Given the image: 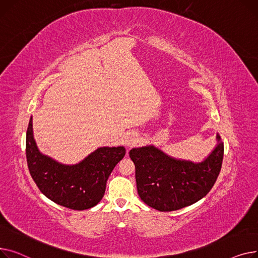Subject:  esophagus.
I'll return each instance as SVG.
<instances>
[{
    "label": "esophagus",
    "instance_id": "34e87169",
    "mask_svg": "<svg viewBox=\"0 0 258 258\" xmlns=\"http://www.w3.org/2000/svg\"><path fill=\"white\" fill-rule=\"evenodd\" d=\"M136 142H138V135H136V133L132 132L127 134L125 139V144L127 147H132L134 144H136Z\"/></svg>",
    "mask_w": 258,
    "mask_h": 258
}]
</instances>
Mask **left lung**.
<instances>
[{
  "mask_svg": "<svg viewBox=\"0 0 258 258\" xmlns=\"http://www.w3.org/2000/svg\"><path fill=\"white\" fill-rule=\"evenodd\" d=\"M218 144L202 162L177 159L154 146L133 148L129 156L135 164L141 199L159 211H173L201 200L216 183L222 168L224 144Z\"/></svg>",
  "mask_w": 258,
  "mask_h": 258,
  "instance_id": "left-lung-1",
  "label": "left lung"
}]
</instances>
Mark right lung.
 Segmentation results:
<instances>
[{
    "mask_svg": "<svg viewBox=\"0 0 258 258\" xmlns=\"http://www.w3.org/2000/svg\"><path fill=\"white\" fill-rule=\"evenodd\" d=\"M125 154L122 146L102 147L79 163L62 164L39 152L30 117L26 135L29 172L39 190L61 206L84 210L97 205L105 194L109 175Z\"/></svg>",
    "mask_w": 258,
    "mask_h": 258,
    "instance_id": "add662e5",
    "label": "right lung"
}]
</instances>
